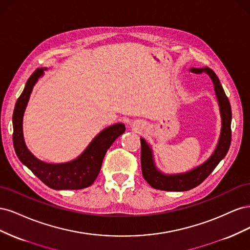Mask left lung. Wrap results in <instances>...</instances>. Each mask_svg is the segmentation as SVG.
I'll return each instance as SVG.
<instances>
[{
    "mask_svg": "<svg viewBox=\"0 0 250 250\" xmlns=\"http://www.w3.org/2000/svg\"><path fill=\"white\" fill-rule=\"evenodd\" d=\"M191 72L195 74H201L206 72L209 75L213 80L216 96L218 98L219 106L222 118V129L220 140H219L218 146L208 160L201 165L200 167L192 170L185 174H178V175H164L154 167L152 153L148 144L144 139H141V166L143 177L147 183L156 190L161 191H188L191 188L199 186L202 181L206 179L213 170L217 167V165L228 153L231 142V108L228 96L225 95L224 89L221 85L220 80L217 75L209 67L204 69H197L192 67Z\"/></svg>",
    "mask_w": 250,
    "mask_h": 250,
    "instance_id": "left-lung-1",
    "label": "left lung"
}]
</instances>
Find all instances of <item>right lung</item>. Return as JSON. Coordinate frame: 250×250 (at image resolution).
I'll use <instances>...</instances> for the list:
<instances>
[{
    "label": "right lung",
    "mask_w": 250,
    "mask_h": 250,
    "mask_svg": "<svg viewBox=\"0 0 250 250\" xmlns=\"http://www.w3.org/2000/svg\"><path fill=\"white\" fill-rule=\"evenodd\" d=\"M43 69H36L29 77L25 88L19 97L13 110V147L19 160L32 171L42 183L54 190H80L92 185L100 172L107 149L125 131L124 124H116L105 128L89 144L77 160L65 164H47L35 158L27 149L22 137V116L32 88Z\"/></svg>",
    "instance_id": "right-lung-1"
}]
</instances>
